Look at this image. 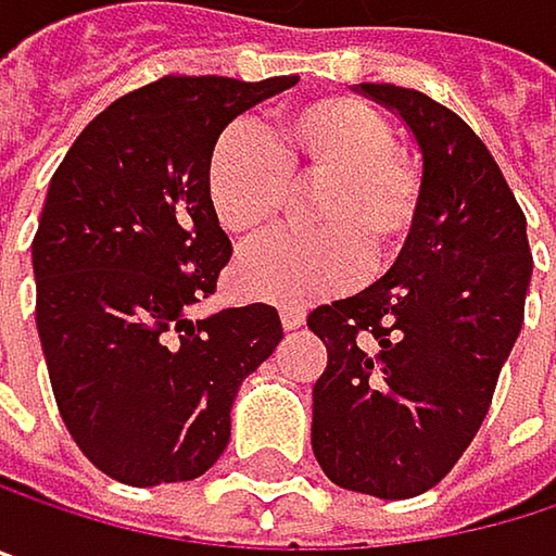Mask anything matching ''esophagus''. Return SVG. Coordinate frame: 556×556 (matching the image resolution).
Segmentation results:
<instances>
[{
    "label": "esophagus",
    "mask_w": 556,
    "mask_h": 556,
    "mask_svg": "<svg viewBox=\"0 0 556 556\" xmlns=\"http://www.w3.org/2000/svg\"><path fill=\"white\" fill-rule=\"evenodd\" d=\"M303 323H306V316H303L300 309H283V329H287V332L303 329Z\"/></svg>",
    "instance_id": "esophagus-1"
}]
</instances>
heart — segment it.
Listing matches in <instances>:
<instances>
[{
  "label": "heart",
  "mask_w": 556,
  "mask_h": 556,
  "mask_svg": "<svg viewBox=\"0 0 556 556\" xmlns=\"http://www.w3.org/2000/svg\"><path fill=\"white\" fill-rule=\"evenodd\" d=\"M296 191H316L306 237H280L240 256L233 280L250 300L309 306L349 290L362 266L388 269L424 211V168L394 146L381 110L358 97H323L273 119L269 139L227 129L207 159V194L220 227L250 243L283 220Z\"/></svg>",
  "instance_id": "1"
}]
</instances>
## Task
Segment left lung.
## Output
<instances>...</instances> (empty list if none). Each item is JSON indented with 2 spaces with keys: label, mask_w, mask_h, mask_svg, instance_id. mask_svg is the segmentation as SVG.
<instances>
[{
  "label": "left lung",
  "mask_w": 556,
  "mask_h": 556,
  "mask_svg": "<svg viewBox=\"0 0 556 556\" xmlns=\"http://www.w3.org/2000/svg\"><path fill=\"white\" fill-rule=\"evenodd\" d=\"M424 152V211L368 290L309 313L329 365L313 388L323 472L375 498L433 489L479 433L525 323L528 220L485 142L443 103L358 84Z\"/></svg>",
  "instance_id": "left-lung-1"
}]
</instances>
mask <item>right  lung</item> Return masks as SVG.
I'll list each match as a JSON object with an SVG mask.
<instances>
[{"instance_id": "right-lung-1", "label": "right lung", "mask_w": 556, "mask_h": 556, "mask_svg": "<svg viewBox=\"0 0 556 556\" xmlns=\"http://www.w3.org/2000/svg\"><path fill=\"white\" fill-rule=\"evenodd\" d=\"M300 77H162L67 149L31 240L35 323L61 420L110 479L204 476L230 440L240 381L283 339L266 303L191 319L230 240L207 194L224 126Z\"/></svg>"}]
</instances>
